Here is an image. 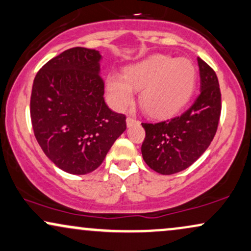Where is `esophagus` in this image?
Wrapping results in <instances>:
<instances>
[{
    "label": "esophagus",
    "mask_w": 251,
    "mask_h": 251,
    "mask_svg": "<svg viewBox=\"0 0 251 251\" xmlns=\"http://www.w3.org/2000/svg\"><path fill=\"white\" fill-rule=\"evenodd\" d=\"M126 124H127V127H129V126L135 125V124H139V120H137L133 117H127V119H126Z\"/></svg>",
    "instance_id": "esophagus-1"
}]
</instances>
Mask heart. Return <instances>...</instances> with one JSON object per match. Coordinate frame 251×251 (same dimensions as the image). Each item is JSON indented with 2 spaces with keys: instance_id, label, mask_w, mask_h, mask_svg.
<instances>
[{
  "instance_id": "obj_1",
  "label": "heart",
  "mask_w": 251,
  "mask_h": 251,
  "mask_svg": "<svg viewBox=\"0 0 251 251\" xmlns=\"http://www.w3.org/2000/svg\"><path fill=\"white\" fill-rule=\"evenodd\" d=\"M198 71L187 58L153 55L127 66L124 76L116 72L106 78V93L116 110H125L140 90V105L154 118L173 116L182 110L195 91Z\"/></svg>"
}]
</instances>
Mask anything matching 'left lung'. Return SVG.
<instances>
[{"instance_id":"1","label":"left lung","mask_w":251,"mask_h":251,"mask_svg":"<svg viewBox=\"0 0 251 251\" xmlns=\"http://www.w3.org/2000/svg\"><path fill=\"white\" fill-rule=\"evenodd\" d=\"M200 95L181 116L155 124L143 123L146 137L141 145L150 168L171 175L186 170L208 149L219 125L221 91L215 71L198 58Z\"/></svg>"}]
</instances>
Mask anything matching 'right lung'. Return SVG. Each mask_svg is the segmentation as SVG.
Wrapping results in <instances>:
<instances>
[{
	"label": "right lung",
	"instance_id": "right-lung-1",
	"mask_svg": "<svg viewBox=\"0 0 251 251\" xmlns=\"http://www.w3.org/2000/svg\"><path fill=\"white\" fill-rule=\"evenodd\" d=\"M99 51L76 47L53 57L36 75L30 117L45 155L66 173H91L126 129L125 114L104 100Z\"/></svg>",
	"mask_w": 251,
	"mask_h": 251
}]
</instances>
